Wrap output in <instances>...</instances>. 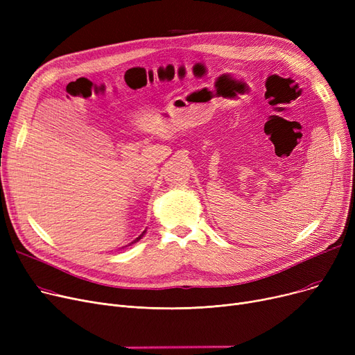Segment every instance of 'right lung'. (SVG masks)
I'll list each match as a JSON object with an SVG mask.
<instances>
[{"label": "right lung", "mask_w": 355, "mask_h": 355, "mask_svg": "<svg viewBox=\"0 0 355 355\" xmlns=\"http://www.w3.org/2000/svg\"><path fill=\"white\" fill-rule=\"evenodd\" d=\"M144 233H145V232H144ZM144 233H142V234H141V236H139V237H137V240H134V241H132V243H135V241H138V240H139V239H141V237H142V236H144Z\"/></svg>", "instance_id": "obj_1"}]
</instances>
